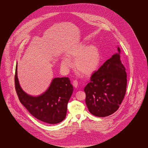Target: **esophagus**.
I'll list each match as a JSON object with an SVG mask.
<instances>
[{
  "mask_svg": "<svg viewBox=\"0 0 148 148\" xmlns=\"http://www.w3.org/2000/svg\"><path fill=\"white\" fill-rule=\"evenodd\" d=\"M73 86L75 87V88H77V84H78V82H77V80H74L73 83Z\"/></svg>",
  "mask_w": 148,
  "mask_h": 148,
  "instance_id": "esophagus-1",
  "label": "esophagus"
}]
</instances>
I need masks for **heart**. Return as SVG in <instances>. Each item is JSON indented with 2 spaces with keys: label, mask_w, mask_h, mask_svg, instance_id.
I'll list each match as a JSON object with an SVG mask.
<instances>
[{
  "label": "heart",
  "mask_w": 148,
  "mask_h": 148,
  "mask_svg": "<svg viewBox=\"0 0 148 148\" xmlns=\"http://www.w3.org/2000/svg\"><path fill=\"white\" fill-rule=\"evenodd\" d=\"M74 61L77 71L88 76L93 74L98 68L101 56L98 48L94 45L87 46L82 42L68 50L65 53V58L61 60V66L65 71L69 70Z\"/></svg>",
  "instance_id": "obj_1"
}]
</instances>
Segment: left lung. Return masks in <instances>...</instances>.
I'll use <instances>...</instances> for the list:
<instances>
[{"instance_id":"obj_1","label":"left lung","mask_w":148,"mask_h":148,"mask_svg":"<svg viewBox=\"0 0 148 148\" xmlns=\"http://www.w3.org/2000/svg\"><path fill=\"white\" fill-rule=\"evenodd\" d=\"M95 71L84 88L89 111L98 117L112 115L119 108L127 89V73L120 60V49Z\"/></svg>"}]
</instances>
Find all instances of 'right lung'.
I'll return each mask as SVG.
<instances>
[{"label":"right lung","instance_id":"right-lung-1","mask_svg":"<svg viewBox=\"0 0 148 148\" xmlns=\"http://www.w3.org/2000/svg\"><path fill=\"white\" fill-rule=\"evenodd\" d=\"M16 63L15 75V90L21 104L36 119L50 124L62 121L66 116L67 105L73 92L69 78H54L48 89L34 97L24 92L17 76Z\"/></svg>","mask_w":148,"mask_h":148}]
</instances>
